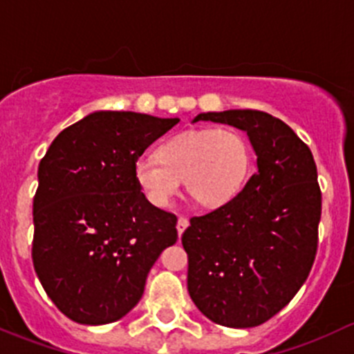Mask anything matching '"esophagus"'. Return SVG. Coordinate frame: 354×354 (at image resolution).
Returning a JSON list of instances; mask_svg holds the SVG:
<instances>
[{"label":"esophagus","instance_id":"34e87169","mask_svg":"<svg viewBox=\"0 0 354 354\" xmlns=\"http://www.w3.org/2000/svg\"><path fill=\"white\" fill-rule=\"evenodd\" d=\"M187 225H189L187 218H185V216H178V220H177V232H178V236H180L182 233H184L185 228H187Z\"/></svg>","mask_w":354,"mask_h":354}]
</instances>
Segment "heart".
I'll return each mask as SVG.
<instances>
[{
	"label": "heart",
	"instance_id": "b5f03b06",
	"mask_svg": "<svg viewBox=\"0 0 354 354\" xmlns=\"http://www.w3.org/2000/svg\"><path fill=\"white\" fill-rule=\"evenodd\" d=\"M250 150L233 127L178 133L160 148V158L141 155L134 163L138 185L151 204L170 206L182 180L194 201L207 207L228 203L245 182Z\"/></svg>",
	"mask_w": 354,
	"mask_h": 354
}]
</instances>
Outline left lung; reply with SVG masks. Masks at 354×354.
<instances>
[{"mask_svg":"<svg viewBox=\"0 0 354 354\" xmlns=\"http://www.w3.org/2000/svg\"><path fill=\"white\" fill-rule=\"evenodd\" d=\"M245 131L257 170L223 206L192 216L182 233L187 290L214 324L256 327L285 308L308 278L319 243L322 194L310 148L262 111L194 119Z\"/></svg>","mask_w":354,"mask_h":354,"instance_id":"obj_1","label":"left lung"}]
</instances>
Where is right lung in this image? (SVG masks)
Masks as SVG:
<instances>
[{"instance_id": "right-lung-1", "label": "right lung", "mask_w": 354, "mask_h": 354, "mask_svg": "<svg viewBox=\"0 0 354 354\" xmlns=\"http://www.w3.org/2000/svg\"><path fill=\"white\" fill-rule=\"evenodd\" d=\"M178 122L98 111L61 131L39 163L32 261L47 297L78 324L115 322L177 242V216L145 198L134 163Z\"/></svg>"}]
</instances>
